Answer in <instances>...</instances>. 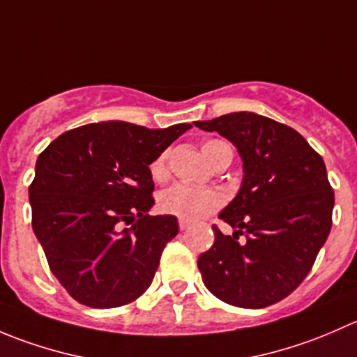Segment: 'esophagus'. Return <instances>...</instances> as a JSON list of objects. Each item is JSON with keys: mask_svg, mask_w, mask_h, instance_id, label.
Returning a JSON list of instances; mask_svg holds the SVG:
<instances>
[{"mask_svg": "<svg viewBox=\"0 0 357 357\" xmlns=\"http://www.w3.org/2000/svg\"><path fill=\"white\" fill-rule=\"evenodd\" d=\"M178 222H179V229H181V231H185V229L190 228V222L185 221V219H179Z\"/></svg>", "mask_w": 357, "mask_h": 357, "instance_id": "obj_1", "label": "esophagus"}]
</instances>
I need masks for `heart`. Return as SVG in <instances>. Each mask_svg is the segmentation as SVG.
<instances>
[{
	"label": "heart",
	"instance_id": "b5f03b06",
	"mask_svg": "<svg viewBox=\"0 0 357 357\" xmlns=\"http://www.w3.org/2000/svg\"><path fill=\"white\" fill-rule=\"evenodd\" d=\"M229 149L221 139H207L202 145V152L211 164H214L219 157ZM169 152H162L155 160L150 164V174L155 181H164L169 176ZM222 205V195L214 188H197L190 185H174L165 190L158 199V207L164 214L176 215L185 221H199L205 215L212 214Z\"/></svg>",
	"mask_w": 357,
	"mask_h": 357
}]
</instances>
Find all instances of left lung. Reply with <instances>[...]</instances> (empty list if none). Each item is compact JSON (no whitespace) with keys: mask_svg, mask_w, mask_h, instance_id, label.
I'll use <instances>...</instances> for the list:
<instances>
[{"mask_svg":"<svg viewBox=\"0 0 357 357\" xmlns=\"http://www.w3.org/2000/svg\"><path fill=\"white\" fill-rule=\"evenodd\" d=\"M195 126L228 138L245 172L238 195L219 214L235 233L212 226L214 245L197 262L202 280L236 307L276 304L304 282L332 229L325 162L304 136L264 115L233 112Z\"/></svg>","mask_w":357,"mask_h":357,"instance_id":"obj_1","label":"left lung"}]
</instances>
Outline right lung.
<instances>
[{
  "label": "right lung",
  "instance_id": "1",
  "mask_svg": "<svg viewBox=\"0 0 357 357\" xmlns=\"http://www.w3.org/2000/svg\"><path fill=\"white\" fill-rule=\"evenodd\" d=\"M190 128L86 124L39 153L29 186L32 229L52 273L79 304L119 307L150 287L179 226L174 215H149V165Z\"/></svg>",
  "mask_w": 357,
  "mask_h": 357
}]
</instances>
